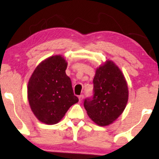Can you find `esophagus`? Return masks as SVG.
<instances>
[{
	"instance_id": "esophagus-1",
	"label": "esophagus",
	"mask_w": 159,
	"mask_h": 159,
	"mask_svg": "<svg viewBox=\"0 0 159 159\" xmlns=\"http://www.w3.org/2000/svg\"><path fill=\"white\" fill-rule=\"evenodd\" d=\"M84 96L83 95V94L79 96V102H81L83 101V99H84Z\"/></svg>"
}]
</instances>
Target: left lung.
<instances>
[{
  "label": "left lung",
  "mask_w": 159,
  "mask_h": 159,
  "mask_svg": "<svg viewBox=\"0 0 159 159\" xmlns=\"http://www.w3.org/2000/svg\"><path fill=\"white\" fill-rule=\"evenodd\" d=\"M93 96L84 100L89 117L99 126L112 123L123 112L128 100L126 80L120 68L107 60L96 70Z\"/></svg>",
  "instance_id": "1"
}]
</instances>
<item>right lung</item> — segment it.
Instances as JSON below:
<instances>
[{"label": "right lung", "instance_id": "add662e5", "mask_svg": "<svg viewBox=\"0 0 159 159\" xmlns=\"http://www.w3.org/2000/svg\"><path fill=\"white\" fill-rule=\"evenodd\" d=\"M68 63L61 55L47 58L35 68L28 83L31 109L40 122L55 125L79 102L71 80L66 73Z\"/></svg>", "mask_w": 159, "mask_h": 159}]
</instances>
